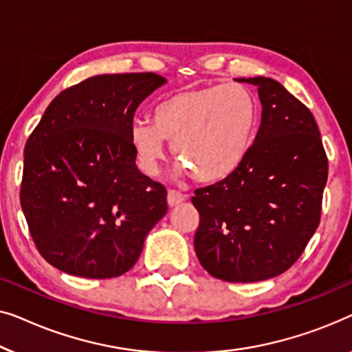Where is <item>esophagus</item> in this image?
<instances>
[{
    "label": "esophagus",
    "mask_w": 352,
    "mask_h": 352,
    "mask_svg": "<svg viewBox=\"0 0 352 352\" xmlns=\"http://www.w3.org/2000/svg\"><path fill=\"white\" fill-rule=\"evenodd\" d=\"M185 199H186V196L183 195V192H180V191H177V190H169V191H167V202H169L170 207L178 206V204H180V202H183Z\"/></svg>",
    "instance_id": "1"
}]
</instances>
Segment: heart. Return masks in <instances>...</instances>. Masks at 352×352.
<instances>
[{"mask_svg":"<svg viewBox=\"0 0 352 352\" xmlns=\"http://www.w3.org/2000/svg\"><path fill=\"white\" fill-rule=\"evenodd\" d=\"M258 107L239 82L186 89L170 94L153 107L151 124L132 127V145L146 174L160 170L166 142L182 162L180 169L201 183L232 174L250 151Z\"/></svg>","mask_w":352,"mask_h":352,"instance_id":"heart-1","label":"heart"}]
</instances>
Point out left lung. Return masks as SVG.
Here are the masks:
<instances>
[{"label": "left lung", "instance_id": "1", "mask_svg": "<svg viewBox=\"0 0 352 352\" xmlns=\"http://www.w3.org/2000/svg\"><path fill=\"white\" fill-rule=\"evenodd\" d=\"M258 87L261 124L254 145L223 180L197 188V260L226 282H256L285 273L316 232L329 174L309 108L276 79L239 78Z\"/></svg>", "mask_w": 352, "mask_h": 352}]
</instances>
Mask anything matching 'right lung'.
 I'll return each instance as SVG.
<instances>
[{
    "instance_id": "obj_1",
    "label": "right lung",
    "mask_w": 352,
    "mask_h": 352,
    "mask_svg": "<svg viewBox=\"0 0 352 352\" xmlns=\"http://www.w3.org/2000/svg\"><path fill=\"white\" fill-rule=\"evenodd\" d=\"M166 82L156 73L98 75L65 89L44 111L23 153L21 206L44 260L63 273H127L167 191L137 169V107Z\"/></svg>"
}]
</instances>
